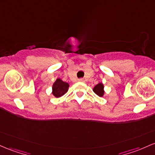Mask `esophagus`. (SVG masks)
I'll list each match as a JSON object with an SVG mask.
<instances>
[{
	"label": "esophagus",
	"mask_w": 155,
	"mask_h": 155,
	"mask_svg": "<svg viewBox=\"0 0 155 155\" xmlns=\"http://www.w3.org/2000/svg\"><path fill=\"white\" fill-rule=\"evenodd\" d=\"M79 81H84V79H79Z\"/></svg>",
	"instance_id": "esophagus-1"
}]
</instances>
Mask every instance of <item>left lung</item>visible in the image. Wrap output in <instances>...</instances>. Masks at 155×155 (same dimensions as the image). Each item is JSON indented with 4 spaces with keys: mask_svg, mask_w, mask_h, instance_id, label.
<instances>
[{
    "mask_svg": "<svg viewBox=\"0 0 155 155\" xmlns=\"http://www.w3.org/2000/svg\"><path fill=\"white\" fill-rule=\"evenodd\" d=\"M93 91L98 96H103L104 93V85L101 83H99V84L95 86V87L93 88Z\"/></svg>",
    "mask_w": 155,
    "mask_h": 155,
    "instance_id": "obj_1",
    "label": "left lung"
}]
</instances>
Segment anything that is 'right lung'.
<instances>
[{"instance_id": "obj_1", "label": "right lung", "mask_w": 155, "mask_h": 155, "mask_svg": "<svg viewBox=\"0 0 155 155\" xmlns=\"http://www.w3.org/2000/svg\"><path fill=\"white\" fill-rule=\"evenodd\" d=\"M69 84L67 82H64L60 79H57L53 84L52 93L57 98L62 96L65 94L68 90Z\"/></svg>"}]
</instances>
